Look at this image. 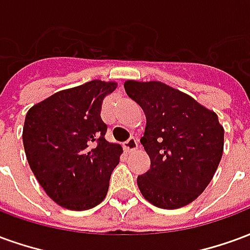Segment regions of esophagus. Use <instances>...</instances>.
<instances>
[{
  "mask_svg": "<svg viewBox=\"0 0 250 250\" xmlns=\"http://www.w3.org/2000/svg\"><path fill=\"white\" fill-rule=\"evenodd\" d=\"M123 147H125V152H134L138 148V141H136L135 138H130L128 141L125 142V145H123Z\"/></svg>",
  "mask_w": 250,
  "mask_h": 250,
  "instance_id": "obj_1",
  "label": "esophagus"
}]
</instances>
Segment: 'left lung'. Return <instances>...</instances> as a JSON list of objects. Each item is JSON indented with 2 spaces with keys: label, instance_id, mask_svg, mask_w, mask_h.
Returning <instances> with one entry per match:
<instances>
[{
  "label": "left lung",
  "instance_id": "8db88e82",
  "mask_svg": "<svg viewBox=\"0 0 250 250\" xmlns=\"http://www.w3.org/2000/svg\"><path fill=\"white\" fill-rule=\"evenodd\" d=\"M125 89L146 114L141 143L151 167L138 177L142 195L161 209L186 206L208 188L224 152L214 111L162 82L127 80Z\"/></svg>",
  "mask_w": 250,
  "mask_h": 250
}]
</instances>
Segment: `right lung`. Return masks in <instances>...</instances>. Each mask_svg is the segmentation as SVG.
Instances as JSON below:
<instances>
[{"label":"right lung","instance_id":"1","mask_svg":"<svg viewBox=\"0 0 250 250\" xmlns=\"http://www.w3.org/2000/svg\"><path fill=\"white\" fill-rule=\"evenodd\" d=\"M115 82L91 80L30 107L22 142L35 177L48 197L69 210H88L107 195L123 148L105 139L100 111Z\"/></svg>","mask_w":250,"mask_h":250}]
</instances>
